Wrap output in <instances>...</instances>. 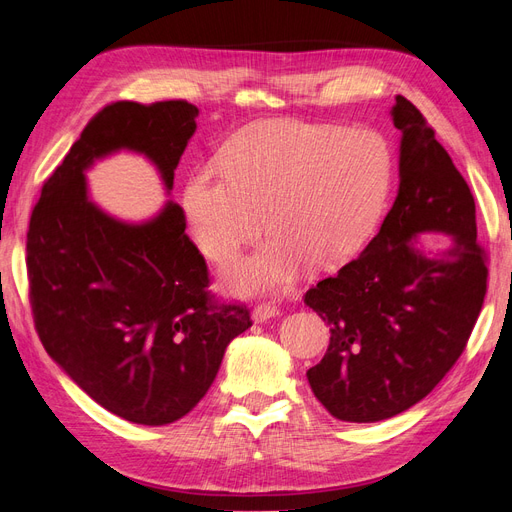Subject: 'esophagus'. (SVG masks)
Instances as JSON below:
<instances>
[{
    "label": "esophagus",
    "instance_id": "esophagus-1",
    "mask_svg": "<svg viewBox=\"0 0 512 512\" xmlns=\"http://www.w3.org/2000/svg\"><path fill=\"white\" fill-rule=\"evenodd\" d=\"M280 312H282V309L273 305V303H260V305L254 307L252 318H254V322H267L269 318L280 316Z\"/></svg>",
    "mask_w": 512,
    "mask_h": 512
}]
</instances>
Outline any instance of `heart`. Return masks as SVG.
<instances>
[{"mask_svg":"<svg viewBox=\"0 0 512 512\" xmlns=\"http://www.w3.org/2000/svg\"><path fill=\"white\" fill-rule=\"evenodd\" d=\"M393 156L376 132L275 121L232 143L222 164H200L183 190L192 237L226 265L260 237L273 239L226 271L237 292L290 286L305 262L337 267L363 250L382 218Z\"/></svg>","mask_w":512,"mask_h":512,"instance_id":"1","label":"heart"}]
</instances>
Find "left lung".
<instances>
[{
  "label": "left lung",
  "mask_w": 512,
  "mask_h": 512,
  "mask_svg": "<svg viewBox=\"0 0 512 512\" xmlns=\"http://www.w3.org/2000/svg\"><path fill=\"white\" fill-rule=\"evenodd\" d=\"M391 115L401 132L395 203L359 256L305 292L331 327L307 380L346 423L384 421L431 393L466 350L487 294L466 179L410 100L397 96ZM418 231H446L456 243L427 259L413 247Z\"/></svg>",
  "instance_id": "obj_1"
}]
</instances>
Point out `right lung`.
I'll use <instances>...</instances> for the list:
<instances>
[{
    "instance_id": "obj_1",
    "label": "right lung",
    "mask_w": 512,
    "mask_h": 512,
    "mask_svg": "<svg viewBox=\"0 0 512 512\" xmlns=\"http://www.w3.org/2000/svg\"><path fill=\"white\" fill-rule=\"evenodd\" d=\"M196 117L185 100L106 104L44 181L27 230L29 303L44 350L96 404L138 425L188 414L252 318L211 294L179 205L123 224L89 203L83 170L132 149L170 190Z\"/></svg>"
}]
</instances>
